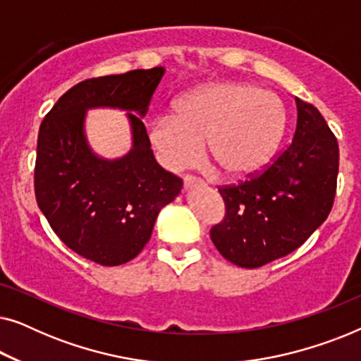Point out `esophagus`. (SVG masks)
Returning <instances> with one entry per match:
<instances>
[{
	"label": "esophagus",
	"mask_w": 361,
	"mask_h": 361,
	"mask_svg": "<svg viewBox=\"0 0 361 361\" xmlns=\"http://www.w3.org/2000/svg\"><path fill=\"white\" fill-rule=\"evenodd\" d=\"M197 185H200L199 179H195V177L192 176L184 177V189H192V187H197Z\"/></svg>",
	"instance_id": "34e87169"
}]
</instances>
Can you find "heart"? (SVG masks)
<instances>
[{
	"mask_svg": "<svg viewBox=\"0 0 361 361\" xmlns=\"http://www.w3.org/2000/svg\"><path fill=\"white\" fill-rule=\"evenodd\" d=\"M288 128L286 105L274 92L246 83H214L176 105V116L154 118L147 137L166 169L182 171L207 156L228 179L258 174Z\"/></svg>",
	"mask_w": 361,
	"mask_h": 361,
	"instance_id": "1",
	"label": "heart"
}]
</instances>
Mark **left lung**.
I'll use <instances>...</instances> for the list:
<instances>
[{
    "instance_id": "1",
    "label": "left lung",
    "mask_w": 361,
    "mask_h": 361,
    "mask_svg": "<svg viewBox=\"0 0 361 361\" xmlns=\"http://www.w3.org/2000/svg\"><path fill=\"white\" fill-rule=\"evenodd\" d=\"M293 142L268 169L238 185L219 187L225 219L212 226L220 255L240 268H259L298 250L332 210L338 142L320 111L295 98Z\"/></svg>"
}]
</instances>
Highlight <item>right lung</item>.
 I'll list each match as a JSON object with an SVG mask.
<instances>
[{
	"label": "right lung",
	"instance_id": "obj_1",
	"mask_svg": "<svg viewBox=\"0 0 361 361\" xmlns=\"http://www.w3.org/2000/svg\"><path fill=\"white\" fill-rule=\"evenodd\" d=\"M164 67L88 78L59 98L39 128L34 190L51 228L72 251L102 266L125 264L149 241L161 209L182 179L157 164L142 116ZM126 109L133 146L118 160L98 158L85 137L86 110Z\"/></svg>",
	"mask_w": 361,
	"mask_h": 361
}]
</instances>
